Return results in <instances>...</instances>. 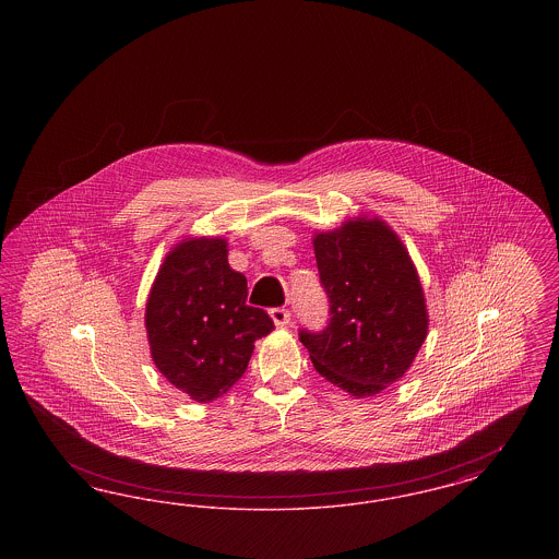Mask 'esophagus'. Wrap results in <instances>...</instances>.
<instances>
[{
    "label": "esophagus",
    "mask_w": 559,
    "mask_h": 559,
    "mask_svg": "<svg viewBox=\"0 0 559 559\" xmlns=\"http://www.w3.org/2000/svg\"><path fill=\"white\" fill-rule=\"evenodd\" d=\"M270 319L274 320L276 326H287L292 322V312L287 308H272Z\"/></svg>",
    "instance_id": "1"
}]
</instances>
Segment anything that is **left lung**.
<instances>
[{"instance_id": "8db88e82", "label": "left lung", "mask_w": 559, "mask_h": 559, "mask_svg": "<svg viewBox=\"0 0 559 559\" xmlns=\"http://www.w3.org/2000/svg\"><path fill=\"white\" fill-rule=\"evenodd\" d=\"M329 324L299 331L314 369L356 399L399 381L427 337L424 287L399 235L379 217L314 237Z\"/></svg>"}]
</instances>
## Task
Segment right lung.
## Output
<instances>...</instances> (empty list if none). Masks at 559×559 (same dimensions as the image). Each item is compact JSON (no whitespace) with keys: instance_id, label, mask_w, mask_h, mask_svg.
<instances>
[{"instance_id":"right-lung-1","label":"right lung","mask_w":559,"mask_h":559,"mask_svg":"<svg viewBox=\"0 0 559 559\" xmlns=\"http://www.w3.org/2000/svg\"><path fill=\"white\" fill-rule=\"evenodd\" d=\"M144 324L155 367L197 402L224 396L247 371L253 344L274 322L247 306V278L228 264V242L185 239L163 260Z\"/></svg>"}]
</instances>
